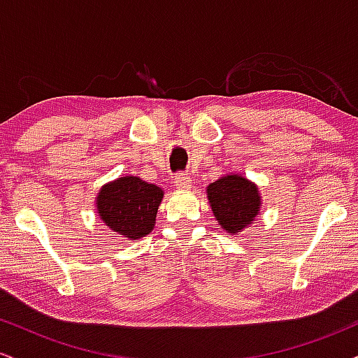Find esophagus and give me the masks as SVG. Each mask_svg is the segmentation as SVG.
<instances>
[{
	"mask_svg": "<svg viewBox=\"0 0 358 358\" xmlns=\"http://www.w3.org/2000/svg\"><path fill=\"white\" fill-rule=\"evenodd\" d=\"M175 185L178 188H185V190H187V188H190L192 187L190 175H188V173H176L175 175Z\"/></svg>",
	"mask_w": 358,
	"mask_h": 358,
	"instance_id": "1",
	"label": "esophagus"
}]
</instances>
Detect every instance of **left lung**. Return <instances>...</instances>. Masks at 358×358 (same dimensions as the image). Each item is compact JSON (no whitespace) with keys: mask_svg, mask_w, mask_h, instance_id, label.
Here are the masks:
<instances>
[{"mask_svg":"<svg viewBox=\"0 0 358 358\" xmlns=\"http://www.w3.org/2000/svg\"><path fill=\"white\" fill-rule=\"evenodd\" d=\"M207 196L220 227L234 236L252 224L261 208L256 183L237 173L220 176L208 185Z\"/></svg>","mask_w":358,"mask_h":358,"instance_id":"obj_1","label":"left lung"}]
</instances>
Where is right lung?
<instances>
[{
  "label": "right lung",
  "instance_id": "add662e5",
  "mask_svg": "<svg viewBox=\"0 0 358 358\" xmlns=\"http://www.w3.org/2000/svg\"><path fill=\"white\" fill-rule=\"evenodd\" d=\"M163 190L139 176H121L101 188L97 213L110 231L136 241L153 231Z\"/></svg>",
  "mask_w": 358,
  "mask_h": 358
}]
</instances>
